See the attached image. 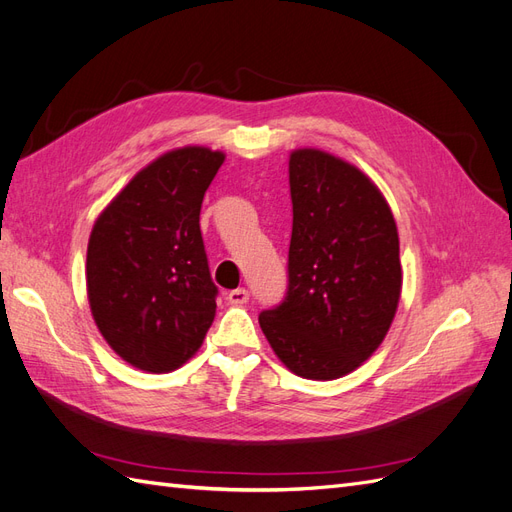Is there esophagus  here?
<instances>
[{"mask_svg": "<svg viewBox=\"0 0 512 512\" xmlns=\"http://www.w3.org/2000/svg\"><path fill=\"white\" fill-rule=\"evenodd\" d=\"M226 299L232 305H243V303H247V299H250V292H247L245 288H235L226 294Z\"/></svg>", "mask_w": 512, "mask_h": 512, "instance_id": "34e87169", "label": "esophagus"}]
</instances>
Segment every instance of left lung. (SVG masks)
Masks as SVG:
<instances>
[{"mask_svg": "<svg viewBox=\"0 0 512 512\" xmlns=\"http://www.w3.org/2000/svg\"><path fill=\"white\" fill-rule=\"evenodd\" d=\"M288 173V290L258 322L290 371L335 380L389 333L401 294L397 226L371 179L331 153L292 151Z\"/></svg>", "mask_w": 512, "mask_h": 512, "instance_id": "left-lung-1", "label": "left lung"}]
</instances>
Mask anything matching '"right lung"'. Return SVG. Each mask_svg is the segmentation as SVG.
<instances>
[{
	"label": "right lung",
	"instance_id": "add662e5",
	"mask_svg": "<svg viewBox=\"0 0 512 512\" xmlns=\"http://www.w3.org/2000/svg\"><path fill=\"white\" fill-rule=\"evenodd\" d=\"M222 151L181 147L145 166L108 205L87 245V297L123 361L166 374L200 348L215 297L200 207Z\"/></svg>",
	"mask_w": 512,
	"mask_h": 512
}]
</instances>
